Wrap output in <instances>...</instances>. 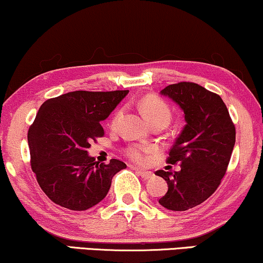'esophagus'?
I'll list each match as a JSON object with an SVG mask.
<instances>
[{
  "label": "esophagus",
  "mask_w": 263,
  "mask_h": 263,
  "mask_svg": "<svg viewBox=\"0 0 263 263\" xmlns=\"http://www.w3.org/2000/svg\"><path fill=\"white\" fill-rule=\"evenodd\" d=\"M131 168L137 170V173H138L139 175L142 176L144 180H149V179H151V177H154V173H153V172H146V170H140V169H138L137 167H131Z\"/></svg>",
  "instance_id": "obj_1"
}]
</instances>
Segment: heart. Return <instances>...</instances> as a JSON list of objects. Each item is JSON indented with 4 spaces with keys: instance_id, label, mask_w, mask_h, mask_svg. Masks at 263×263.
Returning a JSON list of instances; mask_svg holds the SVG:
<instances>
[{
    "instance_id": "obj_1",
    "label": "heart",
    "mask_w": 263,
    "mask_h": 263,
    "mask_svg": "<svg viewBox=\"0 0 263 263\" xmlns=\"http://www.w3.org/2000/svg\"><path fill=\"white\" fill-rule=\"evenodd\" d=\"M139 107L146 119L150 121V124L158 120L169 123L170 118H172V112H170L167 102H164L163 100L157 98V96H145L140 101ZM120 114L121 112H118L116 114V117L113 119V124L117 123ZM153 151H155V147L153 145H149V144H135V145H130L126 147L125 154L127 155V157L131 161L137 162V163H143L146 160L147 154L153 153Z\"/></svg>"
}]
</instances>
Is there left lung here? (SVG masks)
<instances>
[{
    "mask_svg": "<svg viewBox=\"0 0 263 263\" xmlns=\"http://www.w3.org/2000/svg\"><path fill=\"white\" fill-rule=\"evenodd\" d=\"M183 110L186 125L174 142L167 162L180 172L157 170L168 191L158 202L172 211H187L212 195L227 173L236 142V128L218 94L193 82L170 84L161 90Z\"/></svg>",
    "mask_w": 263,
    "mask_h": 263,
    "instance_id": "1",
    "label": "left lung"
}]
</instances>
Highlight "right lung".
Listing matches in <instances>:
<instances>
[{
	"mask_svg": "<svg viewBox=\"0 0 263 263\" xmlns=\"http://www.w3.org/2000/svg\"><path fill=\"white\" fill-rule=\"evenodd\" d=\"M127 93L76 90L40 106L27 135L31 167L54 204L72 211L90 209L108 193L113 176L126 168L116 158L108 164L96 162L87 150L91 140L105 135L100 121Z\"/></svg>",
	"mask_w": 263,
	"mask_h": 263,
	"instance_id": "1",
	"label": "right lung"
}]
</instances>
